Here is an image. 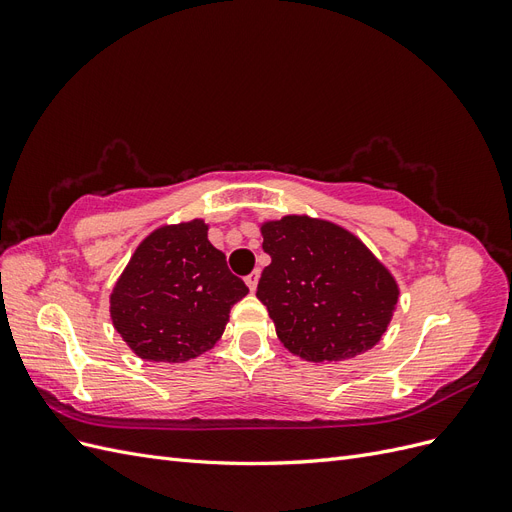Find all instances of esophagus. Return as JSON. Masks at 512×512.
<instances>
[{"instance_id":"34e87169","label":"esophagus","mask_w":512,"mask_h":512,"mask_svg":"<svg viewBox=\"0 0 512 512\" xmlns=\"http://www.w3.org/2000/svg\"><path fill=\"white\" fill-rule=\"evenodd\" d=\"M258 277H260V273H258V271H252L250 275L245 277V284L250 286V290H256V286H258Z\"/></svg>"}]
</instances>
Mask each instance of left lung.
Listing matches in <instances>:
<instances>
[{
  "mask_svg": "<svg viewBox=\"0 0 512 512\" xmlns=\"http://www.w3.org/2000/svg\"><path fill=\"white\" fill-rule=\"evenodd\" d=\"M260 235L271 265L260 275L256 297L292 354L333 363L380 342L399 286L359 237L309 215L262 222Z\"/></svg>",
  "mask_w": 512,
  "mask_h": 512,
  "instance_id": "8db88e82",
  "label": "left lung"
}]
</instances>
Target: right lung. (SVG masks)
Instances as JSON below:
<instances>
[{
	"instance_id": "add662e5",
	"label": "right lung",
	"mask_w": 512,
	"mask_h": 512,
	"mask_svg": "<svg viewBox=\"0 0 512 512\" xmlns=\"http://www.w3.org/2000/svg\"><path fill=\"white\" fill-rule=\"evenodd\" d=\"M205 220L160 226L141 241L111 292V320L145 361L183 363L222 337L247 286L207 239Z\"/></svg>"
}]
</instances>
